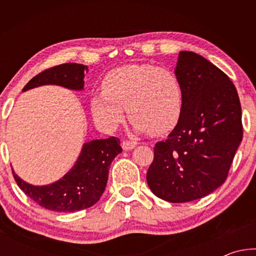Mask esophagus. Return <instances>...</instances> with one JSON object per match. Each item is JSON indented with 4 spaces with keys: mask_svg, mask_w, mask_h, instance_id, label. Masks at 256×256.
<instances>
[{
    "mask_svg": "<svg viewBox=\"0 0 256 256\" xmlns=\"http://www.w3.org/2000/svg\"><path fill=\"white\" fill-rule=\"evenodd\" d=\"M136 141H130V140H124L122 142V146L124 150H132L133 148H136Z\"/></svg>",
    "mask_w": 256,
    "mask_h": 256,
    "instance_id": "esophagus-1",
    "label": "esophagus"
}]
</instances>
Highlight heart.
<instances>
[{
	"label": "heart",
	"instance_id": "heart-1",
	"mask_svg": "<svg viewBox=\"0 0 256 256\" xmlns=\"http://www.w3.org/2000/svg\"><path fill=\"white\" fill-rule=\"evenodd\" d=\"M183 94L177 76L151 64H130L106 76L102 92L90 100L98 126L112 131L123 122L126 108L138 132L164 134L172 131L182 114Z\"/></svg>",
	"mask_w": 256,
	"mask_h": 256
}]
</instances>
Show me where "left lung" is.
<instances>
[{
  "label": "left lung",
  "mask_w": 256,
  "mask_h": 256,
  "mask_svg": "<svg viewBox=\"0 0 256 256\" xmlns=\"http://www.w3.org/2000/svg\"><path fill=\"white\" fill-rule=\"evenodd\" d=\"M175 74L183 102L178 123L154 146L146 182L172 203L198 200L226 180L242 138V108L228 76L201 55L180 52Z\"/></svg>",
  "instance_id": "left-lung-1"
}]
</instances>
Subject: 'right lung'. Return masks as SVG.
I'll list each match as a JSON object with an SVG mask.
<instances>
[{"instance_id": "obj_1", "label": "right lung", "mask_w": 256, "mask_h": 256, "mask_svg": "<svg viewBox=\"0 0 256 256\" xmlns=\"http://www.w3.org/2000/svg\"><path fill=\"white\" fill-rule=\"evenodd\" d=\"M86 72L88 66L84 64H60L34 76L24 86V92L42 84H58L80 90L84 88ZM120 152L122 146L116 136L84 144L72 170L50 185L34 186L24 182L14 172L12 174L19 188L37 204L52 211L74 212L98 202L106 188L110 164Z\"/></svg>"}]
</instances>
